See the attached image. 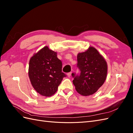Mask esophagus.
I'll return each mask as SVG.
<instances>
[{
	"instance_id": "esophagus-1",
	"label": "esophagus",
	"mask_w": 133,
	"mask_h": 133,
	"mask_svg": "<svg viewBox=\"0 0 133 133\" xmlns=\"http://www.w3.org/2000/svg\"><path fill=\"white\" fill-rule=\"evenodd\" d=\"M71 73H72V72H70V73H68V74H67V75H68V77H70V76H71Z\"/></svg>"
}]
</instances>
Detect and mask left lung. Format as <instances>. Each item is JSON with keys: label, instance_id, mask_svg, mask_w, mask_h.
<instances>
[{"label": "left lung", "instance_id": "obj_1", "mask_svg": "<svg viewBox=\"0 0 133 133\" xmlns=\"http://www.w3.org/2000/svg\"><path fill=\"white\" fill-rule=\"evenodd\" d=\"M79 76L72 73L75 89L83 96H89L98 91L105 82L108 72L105 59L95 48L89 46L77 55Z\"/></svg>", "mask_w": 133, "mask_h": 133}]
</instances>
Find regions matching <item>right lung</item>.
I'll use <instances>...</instances> for the list:
<instances>
[{"instance_id": "1", "label": "right lung", "mask_w": 133, "mask_h": 133, "mask_svg": "<svg viewBox=\"0 0 133 133\" xmlns=\"http://www.w3.org/2000/svg\"><path fill=\"white\" fill-rule=\"evenodd\" d=\"M62 63L57 53L44 46L29 60L28 75L34 89L42 96L49 97L57 92L63 78Z\"/></svg>"}]
</instances>
